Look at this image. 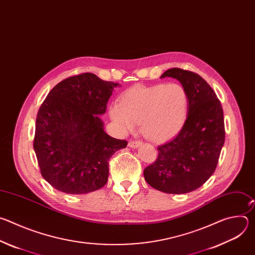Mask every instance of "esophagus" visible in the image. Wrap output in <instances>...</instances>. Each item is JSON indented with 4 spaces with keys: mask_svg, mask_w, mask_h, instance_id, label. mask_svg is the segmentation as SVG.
<instances>
[{
    "mask_svg": "<svg viewBox=\"0 0 255 255\" xmlns=\"http://www.w3.org/2000/svg\"><path fill=\"white\" fill-rule=\"evenodd\" d=\"M140 145H141V142H139V141H129V143H128V146L130 148H138Z\"/></svg>",
    "mask_w": 255,
    "mask_h": 255,
    "instance_id": "34e87169",
    "label": "esophagus"
}]
</instances>
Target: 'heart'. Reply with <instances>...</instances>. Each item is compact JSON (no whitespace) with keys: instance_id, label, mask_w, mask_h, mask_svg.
<instances>
[{"instance_id":"1","label":"heart","mask_w":255,"mask_h":255,"mask_svg":"<svg viewBox=\"0 0 255 255\" xmlns=\"http://www.w3.org/2000/svg\"><path fill=\"white\" fill-rule=\"evenodd\" d=\"M189 96L179 84L136 86L125 92L119 104L109 107L112 122L122 133L140 124L142 135L153 142L176 135L186 124Z\"/></svg>"}]
</instances>
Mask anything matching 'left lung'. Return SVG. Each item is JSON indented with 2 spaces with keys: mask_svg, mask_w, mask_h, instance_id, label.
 <instances>
[{
  "mask_svg": "<svg viewBox=\"0 0 255 255\" xmlns=\"http://www.w3.org/2000/svg\"><path fill=\"white\" fill-rule=\"evenodd\" d=\"M189 96L185 126L171 140L157 147L156 161L144 169L152 188L166 194H187L203 186L214 173L225 141L224 114L220 101L209 84L195 72L180 68L164 71Z\"/></svg>",
  "mask_w": 255,
  "mask_h": 255,
  "instance_id": "1",
  "label": "left lung"
}]
</instances>
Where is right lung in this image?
Here are the masks:
<instances>
[{
	"mask_svg": "<svg viewBox=\"0 0 255 255\" xmlns=\"http://www.w3.org/2000/svg\"><path fill=\"white\" fill-rule=\"evenodd\" d=\"M117 87L88 72L60 82L42 103L33 146L43 178L54 189L83 195L107 184L109 159L127 146L105 132L99 117Z\"/></svg>",
	"mask_w": 255,
	"mask_h": 255,
	"instance_id": "right-lung-1",
	"label": "right lung"
}]
</instances>
